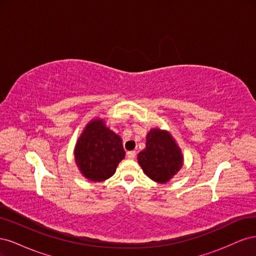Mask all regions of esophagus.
<instances>
[{"label": "esophagus", "mask_w": 256, "mask_h": 256, "mask_svg": "<svg viewBox=\"0 0 256 256\" xmlns=\"http://www.w3.org/2000/svg\"><path fill=\"white\" fill-rule=\"evenodd\" d=\"M136 156V152L134 150H131V152H127V157H128L129 159H134Z\"/></svg>", "instance_id": "34e87169"}]
</instances>
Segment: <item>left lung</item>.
I'll use <instances>...</instances> for the list:
<instances>
[{
    "instance_id": "1",
    "label": "left lung",
    "mask_w": 256,
    "mask_h": 256,
    "mask_svg": "<svg viewBox=\"0 0 256 256\" xmlns=\"http://www.w3.org/2000/svg\"><path fill=\"white\" fill-rule=\"evenodd\" d=\"M138 161L150 180L164 184L182 168L184 157L170 132L154 128L147 134L146 147L138 154Z\"/></svg>"
}]
</instances>
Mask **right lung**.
Segmentation results:
<instances>
[{
  "label": "right lung",
  "instance_id": "obj_1",
  "mask_svg": "<svg viewBox=\"0 0 256 256\" xmlns=\"http://www.w3.org/2000/svg\"><path fill=\"white\" fill-rule=\"evenodd\" d=\"M124 158L122 140L104 125V120H90L76 144V166L90 182H104L110 178Z\"/></svg>",
  "mask_w": 256,
  "mask_h": 256
}]
</instances>
